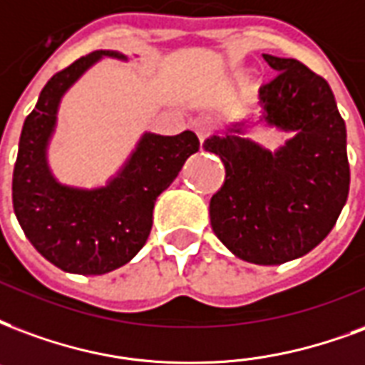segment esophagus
<instances>
[{
	"label": "esophagus",
	"instance_id": "1",
	"mask_svg": "<svg viewBox=\"0 0 365 365\" xmlns=\"http://www.w3.org/2000/svg\"><path fill=\"white\" fill-rule=\"evenodd\" d=\"M193 129H195L199 141L203 143L205 139L210 135V121L207 120V118H199V120L193 121Z\"/></svg>",
	"mask_w": 365,
	"mask_h": 365
}]
</instances>
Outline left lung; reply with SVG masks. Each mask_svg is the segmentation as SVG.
Listing matches in <instances>:
<instances>
[{
  "label": "left lung",
  "mask_w": 365,
  "mask_h": 365,
  "mask_svg": "<svg viewBox=\"0 0 365 365\" xmlns=\"http://www.w3.org/2000/svg\"><path fill=\"white\" fill-rule=\"evenodd\" d=\"M279 75L259 88L257 123L292 133L277 150L245 137L247 121L203 143L220 156L224 185L209 205L210 226L236 257L280 265L333 230L350 185L346 125L333 91L298 59L263 53Z\"/></svg>",
  "instance_id": "left-lung-1"
}]
</instances>
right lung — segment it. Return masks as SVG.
<instances>
[{
  "instance_id": "add662e5",
  "label": "right lung",
  "mask_w": 365,
  "mask_h": 365,
  "mask_svg": "<svg viewBox=\"0 0 365 365\" xmlns=\"http://www.w3.org/2000/svg\"><path fill=\"white\" fill-rule=\"evenodd\" d=\"M102 58L125 61L128 56L96 50L46 83L24 120L13 170V209L24 236L52 265L75 274H106L129 263L150 234L158 195L199 150L193 131L145 133L106 185L85 190L59 183L48 164L59 102Z\"/></svg>"
}]
</instances>
